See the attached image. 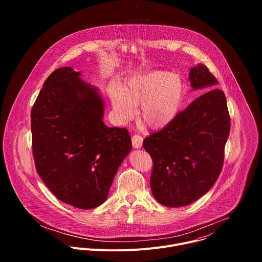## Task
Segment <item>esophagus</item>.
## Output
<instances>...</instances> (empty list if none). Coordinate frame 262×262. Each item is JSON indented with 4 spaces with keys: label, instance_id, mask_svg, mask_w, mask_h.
<instances>
[{
    "label": "esophagus",
    "instance_id": "esophagus-1",
    "mask_svg": "<svg viewBox=\"0 0 262 262\" xmlns=\"http://www.w3.org/2000/svg\"><path fill=\"white\" fill-rule=\"evenodd\" d=\"M133 141V147L136 149H139L143 145V138L140 135H134L132 138Z\"/></svg>",
    "mask_w": 262,
    "mask_h": 262
}]
</instances>
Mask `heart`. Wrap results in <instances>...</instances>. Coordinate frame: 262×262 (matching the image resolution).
I'll use <instances>...</instances> for the list:
<instances>
[{"label":"heart","mask_w":262,"mask_h":262,"mask_svg":"<svg viewBox=\"0 0 262 262\" xmlns=\"http://www.w3.org/2000/svg\"><path fill=\"white\" fill-rule=\"evenodd\" d=\"M185 87L178 74L154 70L130 79L112 94V106L120 123L130 121L139 108L138 121L146 129L167 126L178 114Z\"/></svg>","instance_id":"heart-1"}]
</instances>
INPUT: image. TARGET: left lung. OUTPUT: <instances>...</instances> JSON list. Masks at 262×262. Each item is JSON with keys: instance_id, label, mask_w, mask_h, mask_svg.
<instances>
[{"instance_id": "8db88e82", "label": "left lung", "mask_w": 262, "mask_h": 262, "mask_svg": "<svg viewBox=\"0 0 262 262\" xmlns=\"http://www.w3.org/2000/svg\"><path fill=\"white\" fill-rule=\"evenodd\" d=\"M194 90L217 85L203 64L190 69ZM230 133L227 101L210 89L185 107L162 130L145 138L151 156L150 186L156 200L169 207L186 206L205 195L216 181Z\"/></svg>"}]
</instances>
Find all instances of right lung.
Returning a JSON list of instances; mask_svg holds the SVG:
<instances>
[{
    "label": "right lung",
    "instance_id": "1",
    "mask_svg": "<svg viewBox=\"0 0 262 262\" xmlns=\"http://www.w3.org/2000/svg\"><path fill=\"white\" fill-rule=\"evenodd\" d=\"M71 67L46 80L31 112L36 170L62 202L81 209L102 204L115 174L132 150L127 129L103 123L96 87Z\"/></svg>",
    "mask_w": 262,
    "mask_h": 262
}]
</instances>
